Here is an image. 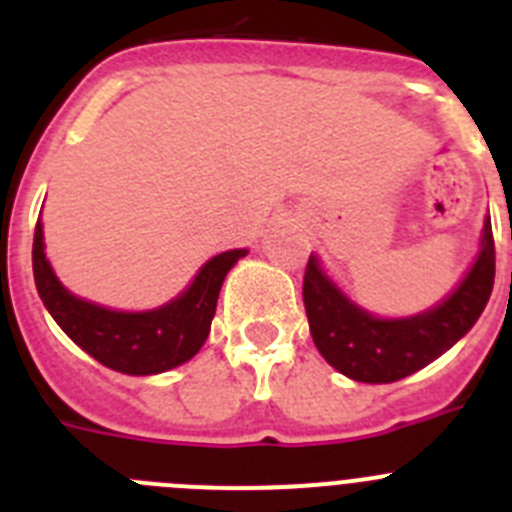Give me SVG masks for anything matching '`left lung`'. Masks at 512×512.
I'll use <instances>...</instances> for the list:
<instances>
[{"instance_id": "8db88e82", "label": "left lung", "mask_w": 512, "mask_h": 512, "mask_svg": "<svg viewBox=\"0 0 512 512\" xmlns=\"http://www.w3.org/2000/svg\"><path fill=\"white\" fill-rule=\"evenodd\" d=\"M495 284V238L490 217L482 251L449 300L433 310L402 320H379L336 289L310 256L302 279L312 341L333 369L356 382L390 384L405 379L446 354L485 310Z\"/></svg>"}]
</instances>
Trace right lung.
Masks as SVG:
<instances>
[{
	"instance_id": "right-lung-1",
	"label": "right lung",
	"mask_w": 512,
	"mask_h": 512,
	"mask_svg": "<svg viewBox=\"0 0 512 512\" xmlns=\"http://www.w3.org/2000/svg\"><path fill=\"white\" fill-rule=\"evenodd\" d=\"M246 251H225L207 261L192 287L169 305L151 312H117L79 300L63 289L43 253V225H35V287L61 330L76 346L112 372L148 377L192 359L210 336L223 279Z\"/></svg>"
}]
</instances>
